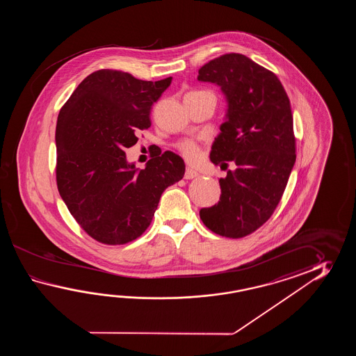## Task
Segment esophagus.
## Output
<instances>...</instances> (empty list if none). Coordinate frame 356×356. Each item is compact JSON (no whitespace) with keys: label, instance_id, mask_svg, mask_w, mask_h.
Returning a JSON list of instances; mask_svg holds the SVG:
<instances>
[{"label":"esophagus","instance_id":"obj_1","mask_svg":"<svg viewBox=\"0 0 356 356\" xmlns=\"http://www.w3.org/2000/svg\"><path fill=\"white\" fill-rule=\"evenodd\" d=\"M196 177H198V173H197L196 170H193L192 168H187L186 169V173H184V178L186 179H193Z\"/></svg>","mask_w":356,"mask_h":356}]
</instances>
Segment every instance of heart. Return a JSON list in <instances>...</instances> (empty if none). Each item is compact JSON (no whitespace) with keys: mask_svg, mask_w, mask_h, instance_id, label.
Masks as SVG:
<instances>
[{"mask_svg":"<svg viewBox=\"0 0 356 356\" xmlns=\"http://www.w3.org/2000/svg\"><path fill=\"white\" fill-rule=\"evenodd\" d=\"M178 149L183 154V156L189 161H196L200 158V149L196 143L191 140L181 141V144L178 145Z\"/></svg>","mask_w":356,"mask_h":356,"instance_id":"b5f03b06","label":"heart"}]
</instances>
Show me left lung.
<instances>
[{
  "instance_id": "8db88e82",
  "label": "left lung",
  "mask_w": 356,
  "mask_h": 356,
  "mask_svg": "<svg viewBox=\"0 0 356 356\" xmlns=\"http://www.w3.org/2000/svg\"><path fill=\"white\" fill-rule=\"evenodd\" d=\"M197 80L219 86L227 102L210 160L235 164L219 179V202L201 209L200 218L216 234L242 238L270 219L294 167L290 100L277 76L244 54L210 60Z\"/></svg>"
}]
</instances>
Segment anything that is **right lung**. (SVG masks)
<instances>
[{"mask_svg": "<svg viewBox=\"0 0 356 356\" xmlns=\"http://www.w3.org/2000/svg\"><path fill=\"white\" fill-rule=\"evenodd\" d=\"M172 77L144 81L127 72L99 70L85 77L57 118V187L68 211L98 242L124 244L152 222L160 197L181 181L186 165L165 152L145 169L124 150L152 126V106Z\"/></svg>", "mask_w": 356, "mask_h": 356, "instance_id": "obj_1", "label": "right lung"}]
</instances>
